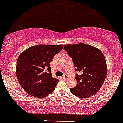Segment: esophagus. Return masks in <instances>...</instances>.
I'll list each match as a JSON object with an SVG mask.
<instances>
[{"instance_id":"esophagus-1","label":"esophagus","mask_w":123,"mask_h":123,"mask_svg":"<svg viewBox=\"0 0 123 123\" xmlns=\"http://www.w3.org/2000/svg\"><path fill=\"white\" fill-rule=\"evenodd\" d=\"M62 78H64V79H65V80H67V79H68L69 77L67 75H66V74H65V75H64V76H62Z\"/></svg>"}]
</instances>
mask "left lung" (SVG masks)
Masks as SVG:
<instances>
[{
    "label": "left lung",
    "instance_id": "left-lung-1",
    "mask_svg": "<svg viewBox=\"0 0 123 123\" xmlns=\"http://www.w3.org/2000/svg\"><path fill=\"white\" fill-rule=\"evenodd\" d=\"M65 50L71 56L76 67V87L70 89L73 94L81 99L96 93L103 85L106 75L107 65L102 51L83 43L64 45Z\"/></svg>",
    "mask_w": 123,
    "mask_h": 123
}]
</instances>
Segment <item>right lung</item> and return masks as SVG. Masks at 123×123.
Returning a JSON list of instances; mask_svg holds the SVG:
<instances>
[{
  "label": "right lung",
  "instance_id": "obj_1",
  "mask_svg": "<svg viewBox=\"0 0 123 123\" xmlns=\"http://www.w3.org/2000/svg\"><path fill=\"white\" fill-rule=\"evenodd\" d=\"M62 48V45H37L30 47L19 55L16 75L28 94L45 98L54 90L59 80L52 76L49 63Z\"/></svg>",
  "mask_w": 123,
  "mask_h": 123
}]
</instances>
